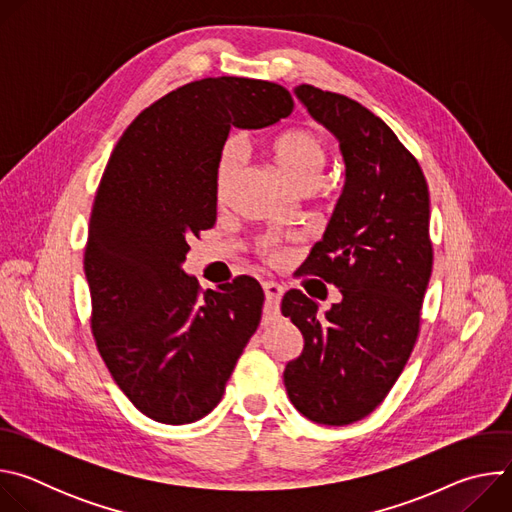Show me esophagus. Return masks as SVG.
I'll return each instance as SVG.
<instances>
[{
	"mask_svg": "<svg viewBox=\"0 0 512 512\" xmlns=\"http://www.w3.org/2000/svg\"><path fill=\"white\" fill-rule=\"evenodd\" d=\"M263 291H265V310L267 312H277L285 289L279 283H275V281H265L263 283Z\"/></svg>",
	"mask_w": 512,
	"mask_h": 512,
	"instance_id": "34e87169",
	"label": "esophagus"
}]
</instances>
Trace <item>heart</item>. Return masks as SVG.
<instances>
[{"mask_svg":"<svg viewBox=\"0 0 512 512\" xmlns=\"http://www.w3.org/2000/svg\"><path fill=\"white\" fill-rule=\"evenodd\" d=\"M271 156L287 182L291 184L316 182L326 160V148H324L322 137L314 129L296 127V129L283 131L273 139ZM235 162H237V143L229 141L223 148L221 160H218V188L223 186ZM261 251L267 253L271 259L283 257V253L275 245V239H263Z\"/></svg>","mask_w":512,"mask_h":512,"instance_id":"1","label":"heart"}]
</instances>
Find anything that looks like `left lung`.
<instances>
[{"mask_svg":"<svg viewBox=\"0 0 512 512\" xmlns=\"http://www.w3.org/2000/svg\"><path fill=\"white\" fill-rule=\"evenodd\" d=\"M294 95L340 143L344 186L306 273L342 300L324 316L300 289L281 314L304 336L283 383L314 423L348 425L375 411L403 373L419 332L431 275L429 192L417 160L391 127L360 103L300 85Z\"/></svg>","mask_w":512,"mask_h":512,"instance_id":"obj_1","label":"left lung"}]
</instances>
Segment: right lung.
I'll return each instance as SVG.
<instances>
[{"mask_svg": "<svg viewBox=\"0 0 512 512\" xmlns=\"http://www.w3.org/2000/svg\"><path fill=\"white\" fill-rule=\"evenodd\" d=\"M291 109L294 99L275 83L194 81L139 113L109 158L85 251L91 326L111 377L154 421L208 415L259 326L257 279L239 275L200 294L182 263L190 237L216 221L231 127L261 129Z\"/></svg>", "mask_w": 512, "mask_h": 512, "instance_id": "add662e5", "label": "right lung"}]
</instances>
